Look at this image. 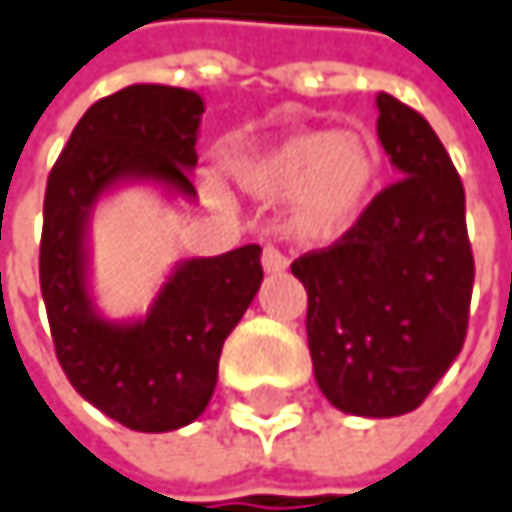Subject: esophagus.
Returning <instances> with one entry per match:
<instances>
[{
	"instance_id": "esophagus-1",
	"label": "esophagus",
	"mask_w": 512,
	"mask_h": 512,
	"mask_svg": "<svg viewBox=\"0 0 512 512\" xmlns=\"http://www.w3.org/2000/svg\"><path fill=\"white\" fill-rule=\"evenodd\" d=\"M260 260H263V269H266V272H272V275H275V272H284V269L290 266L287 255H284V252H278L275 246H266Z\"/></svg>"
}]
</instances>
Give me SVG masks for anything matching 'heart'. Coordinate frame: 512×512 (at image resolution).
<instances>
[{"label": "heart", "instance_id": "b5f03b06", "mask_svg": "<svg viewBox=\"0 0 512 512\" xmlns=\"http://www.w3.org/2000/svg\"><path fill=\"white\" fill-rule=\"evenodd\" d=\"M231 178L257 199L290 196V225L307 240L351 231L378 190V149L363 131L296 128L246 146L228 161ZM213 193L219 187L210 184Z\"/></svg>", "mask_w": 512, "mask_h": 512}]
</instances>
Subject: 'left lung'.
I'll use <instances>...</instances> for the list:
<instances>
[{
    "mask_svg": "<svg viewBox=\"0 0 512 512\" xmlns=\"http://www.w3.org/2000/svg\"><path fill=\"white\" fill-rule=\"evenodd\" d=\"M378 140L401 181L349 234L299 257L307 349L322 395L343 413L416 410L463 349L475 260L460 175L428 119L375 96Z\"/></svg>",
    "mask_w": 512,
    "mask_h": 512,
    "instance_id": "obj_1",
    "label": "left lung"
}]
</instances>
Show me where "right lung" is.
<instances>
[{
	"instance_id": "obj_1",
	"label": "right lung",
	"mask_w": 512,
	"mask_h": 512,
	"mask_svg": "<svg viewBox=\"0 0 512 512\" xmlns=\"http://www.w3.org/2000/svg\"><path fill=\"white\" fill-rule=\"evenodd\" d=\"M202 114L193 90L122 87L78 119L46 184L40 290L58 360L81 398L143 434L205 413L222 343L263 281L260 246L178 260L146 313L111 319L93 296L90 222L102 199L137 184L199 202L190 172Z\"/></svg>"
}]
</instances>
